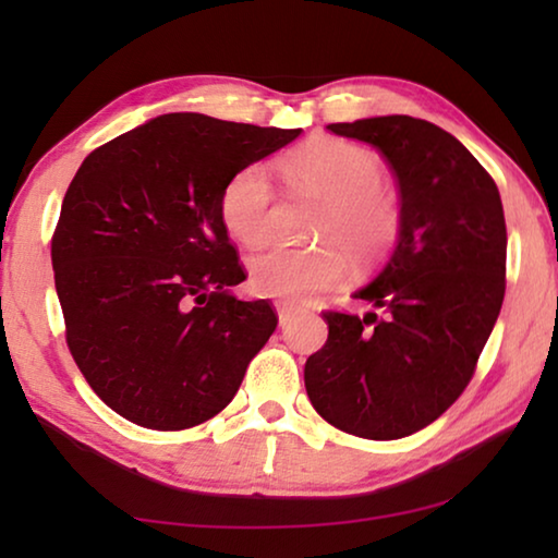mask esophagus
Masks as SVG:
<instances>
[{"instance_id":"1","label":"esophagus","mask_w":558,"mask_h":558,"mask_svg":"<svg viewBox=\"0 0 558 558\" xmlns=\"http://www.w3.org/2000/svg\"><path fill=\"white\" fill-rule=\"evenodd\" d=\"M276 310H278V323L286 327L288 323H290V317L295 315V305H292V302H288V300H278L276 302Z\"/></svg>"}]
</instances>
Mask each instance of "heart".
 Masks as SVG:
<instances>
[{"label":"heart","instance_id":"heart-1","mask_svg":"<svg viewBox=\"0 0 558 558\" xmlns=\"http://www.w3.org/2000/svg\"><path fill=\"white\" fill-rule=\"evenodd\" d=\"M286 174L327 202L317 226L319 248L270 245L248 260V282L263 298L305 300L344 276V256L366 263L389 248L396 235V204L384 182L381 159L344 140H313L286 159ZM272 189L260 165H248L226 182L221 221L235 241L258 245L270 235ZM340 247L337 250L336 245Z\"/></svg>","mask_w":558,"mask_h":558}]
</instances>
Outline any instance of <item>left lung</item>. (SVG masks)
<instances>
[{
  "label": "left lung",
  "mask_w": 558,
  "mask_h": 558,
  "mask_svg": "<svg viewBox=\"0 0 558 558\" xmlns=\"http://www.w3.org/2000/svg\"><path fill=\"white\" fill-rule=\"evenodd\" d=\"M379 149L399 184V239L354 292L366 315L325 313L307 359L315 411L359 438L426 428L465 391L505 300L507 229L497 184L470 149L428 120L379 116L327 125Z\"/></svg>",
  "instance_id": "1"
}]
</instances>
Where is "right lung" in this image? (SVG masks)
<instances>
[{
  "label": "right lung",
  "instance_id": "add662e5",
  "mask_svg": "<svg viewBox=\"0 0 558 558\" xmlns=\"http://www.w3.org/2000/svg\"><path fill=\"white\" fill-rule=\"evenodd\" d=\"M298 130L167 112L83 159L51 241L69 349L90 389L143 428L214 418L278 317L245 280L219 202Z\"/></svg>",
  "mask_w": 558,
  "mask_h": 558
}]
</instances>
